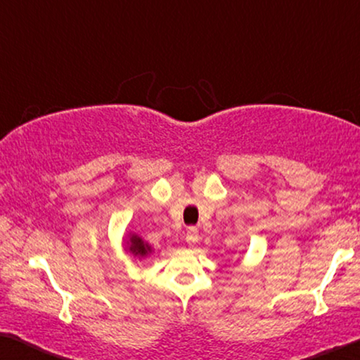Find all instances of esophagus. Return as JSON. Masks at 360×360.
I'll use <instances>...</instances> for the list:
<instances>
[{
  "label": "esophagus",
  "mask_w": 360,
  "mask_h": 360,
  "mask_svg": "<svg viewBox=\"0 0 360 360\" xmlns=\"http://www.w3.org/2000/svg\"><path fill=\"white\" fill-rule=\"evenodd\" d=\"M198 239H200V236H198L197 228H189V231H187V234H186V240H187V244H189V245H194V244H197V243H198Z\"/></svg>",
  "instance_id": "34e87169"
}]
</instances>
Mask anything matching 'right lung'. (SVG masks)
Masks as SVG:
<instances>
[{"label": "right lung", "instance_id": "obj_1", "mask_svg": "<svg viewBox=\"0 0 360 360\" xmlns=\"http://www.w3.org/2000/svg\"><path fill=\"white\" fill-rule=\"evenodd\" d=\"M127 244H129V250H131L136 257H139V259L152 254V248H150L147 243H143V239L139 238L137 234H132L131 238H129Z\"/></svg>", "mask_w": 360, "mask_h": 360}]
</instances>
